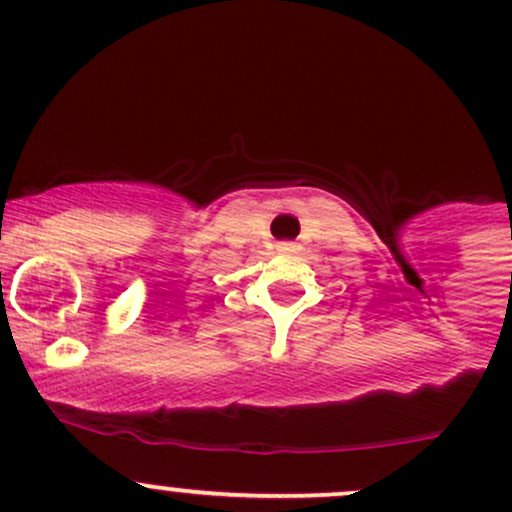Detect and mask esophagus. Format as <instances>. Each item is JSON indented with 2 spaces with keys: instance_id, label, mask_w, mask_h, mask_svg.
Masks as SVG:
<instances>
[{
  "instance_id": "obj_1",
  "label": "esophagus",
  "mask_w": 512,
  "mask_h": 512,
  "mask_svg": "<svg viewBox=\"0 0 512 512\" xmlns=\"http://www.w3.org/2000/svg\"><path fill=\"white\" fill-rule=\"evenodd\" d=\"M279 252H294L296 250V243H279Z\"/></svg>"
}]
</instances>
